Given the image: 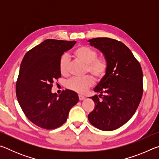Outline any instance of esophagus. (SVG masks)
I'll return each instance as SVG.
<instances>
[{
	"instance_id": "esophagus-1",
	"label": "esophagus",
	"mask_w": 159,
	"mask_h": 159,
	"mask_svg": "<svg viewBox=\"0 0 159 159\" xmlns=\"http://www.w3.org/2000/svg\"><path fill=\"white\" fill-rule=\"evenodd\" d=\"M79 98L80 100H83V99H85V97L82 95H79Z\"/></svg>"
}]
</instances>
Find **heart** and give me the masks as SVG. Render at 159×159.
<instances>
[{
  "instance_id": "1",
  "label": "heart",
  "mask_w": 159,
  "mask_h": 159,
  "mask_svg": "<svg viewBox=\"0 0 159 159\" xmlns=\"http://www.w3.org/2000/svg\"><path fill=\"white\" fill-rule=\"evenodd\" d=\"M73 55L78 60L86 64L85 72H90L97 79H101L105 76L109 64L105 57H98V52L95 49L85 45H80L73 51ZM69 59L66 55H63L59 61L60 73L66 76L69 72ZM95 83V79L91 75L83 77H74L67 82V88L75 92L83 93Z\"/></svg>"
}]
</instances>
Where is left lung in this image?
Segmentation results:
<instances>
[{"label":"left lung","instance_id":"left-lung-1","mask_svg":"<svg viewBox=\"0 0 159 159\" xmlns=\"http://www.w3.org/2000/svg\"><path fill=\"white\" fill-rule=\"evenodd\" d=\"M89 42L104 54L109 67L94 89L101 95L90 98L95 108L88 120L99 130H114L128 122L139 106L143 94L142 67L122 42L109 38H95Z\"/></svg>","mask_w":159,"mask_h":159}]
</instances>
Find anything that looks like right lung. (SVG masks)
<instances>
[{
	"instance_id": "1",
	"label": "right lung",
	"mask_w": 159,
	"mask_h": 159,
	"mask_svg": "<svg viewBox=\"0 0 159 159\" xmlns=\"http://www.w3.org/2000/svg\"><path fill=\"white\" fill-rule=\"evenodd\" d=\"M76 43L47 39L28 51L21 61L16 95L28 119L42 128L52 130L63 125L79 102L72 90H63L59 96L51 92L53 82L61 77L60 57Z\"/></svg>"
}]
</instances>
